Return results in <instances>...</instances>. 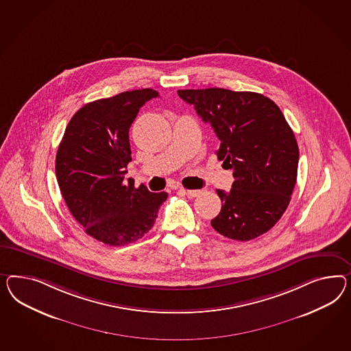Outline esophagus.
<instances>
[{
  "instance_id": "esophagus-1",
  "label": "esophagus",
  "mask_w": 351,
  "mask_h": 351,
  "mask_svg": "<svg viewBox=\"0 0 351 351\" xmlns=\"http://www.w3.org/2000/svg\"><path fill=\"white\" fill-rule=\"evenodd\" d=\"M185 193H186V195L190 197V198H197V197H199L200 194L203 193V190L185 189Z\"/></svg>"
}]
</instances>
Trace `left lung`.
Returning a JSON list of instances; mask_svg holds the SVG:
<instances>
[{
	"instance_id": "obj_1",
	"label": "left lung",
	"mask_w": 351,
	"mask_h": 351,
	"mask_svg": "<svg viewBox=\"0 0 351 351\" xmlns=\"http://www.w3.org/2000/svg\"><path fill=\"white\" fill-rule=\"evenodd\" d=\"M219 139L217 157L234 171L222 208L210 221L221 235L247 241L274 228L296 184L299 148L278 106L254 92L223 88L178 90Z\"/></svg>"
}]
</instances>
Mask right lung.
<instances>
[{"instance_id":"right-lung-1","label":"right lung","mask_w":351,"mask_h":351,"mask_svg":"<svg viewBox=\"0 0 351 351\" xmlns=\"http://www.w3.org/2000/svg\"><path fill=\"white\" fill-rule=\"evenodd\" d=\"M158 97L138 89L84 104L70 123L56 154V178L69 210L88 235L121 247L144 237L167 193H151L125 180L132 161L129 129L141 107Z\"/></svg>"}]
</instances>
